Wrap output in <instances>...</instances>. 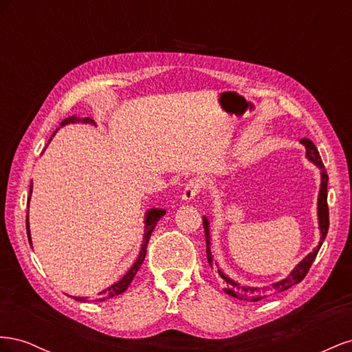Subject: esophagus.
I'll list each match as a JSON object with an SVG mask.
<instances>
[{"mask_svg": "<svg viewBox=\"0 0 352 352\" xmlns=\"http://www.w3.org/2000/svg\"><path fill=\"white\" fill-rule=\"evenodd\" d=\"M198 192H199L198 180L190 179V180H188L186 185H185V189H184V192H182V198L185 201H192L198 195Z\"/></svg>", "mask_w": 352, "mask_h": 352, "instance_id": "esophagus-1", "label": "esophagus"}]
</instances>
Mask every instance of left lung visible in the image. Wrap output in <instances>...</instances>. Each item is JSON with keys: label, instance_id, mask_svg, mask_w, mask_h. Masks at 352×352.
Returning <instances> with one entry per match:
<instances>
[{"label": "left lung", "instance_id": "left-lung-1", "mask_svg": "<svg viewBox=\"0 0 352 352\" xmlns=\"http://www.w3.org/2000/svg\"><path fill=\"white\" fill-rule=\"evenodd\" d=\"M301 144L305 145V151H307V157L308 160H311V162L314 164H317L318 167H320L322 170V186H320V194H318V226H320V230H322V241L318 242L317 248L313 250V252H310L307 255V257L296 265V267L292 270V273L287 276L286 279L278 282L272 285V287H250V286H241L239 283L233 282L232 279H229L226 274H223L220 270H219V274L220 278L223 279V282H226V289L225 292L229 294L230 296L233 298H238V300H242V301H261L264 300V298H269L272 295H276V294H280L286 289H289L291 286L300 283L305 276L308 273V270H310L313 261L316 260L317 257V252L318 250H320L322 243H323V239L326 238L327 235V230H329V207H327V180H329V176L326 173V168L323 166V162H322V157L320 154H318L316 145L313 144V141L308 140V138H302L301 140ZM204 230H206V242H207V258H208V263L211 264L212 258H211V251H210V230H208V220L204 217Z\"/></svg>", "mask_w": 352, "mask_h": 352}]
</instances>
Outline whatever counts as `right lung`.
<instances>
[{
    "instance_id": "obj_1",
    "label": "right lung",
    "mask_w": 352,
    "mask_h": 352,
    "mask_svg": "<svg viewBox=\"0 0 352 352\" xmlns=\"http://www.w3.org/2000/svg\"><path fill=\"white\" fill-rule=\"evenodd\" d=\"M79 120H80V122H85V123H94V120L89 119V117H85V119H78L76 116H70V117H67V119L63 120V122L60 123V126H65V124H67V123H74V122H79ZM30 192H32V185H30V190H29V197H30ZM164 214H166V210H162V208H151L150 211L146 212V216H145V235H144V242H142V247H141L140 257H138L136 263L132 265L131 270L127 272L119 282H116L114 285H111L110 287H107V289H104L102 292H100V294H98V298H95L94 301H100V302H101V301H105V300H110V298L120 295V294H123V292L127 289V286H129V285L132 283L136 272L140 270L141 264L144 263L145 254H146V245H148V241H150V238H151V233H153L155 225L158 223V220L162 219ZM26 230H28L29 243L32 245L28 216H26ZM74 300H76V301H88V298H87V296H74Z\"/></svg>"
}]
</instances>
